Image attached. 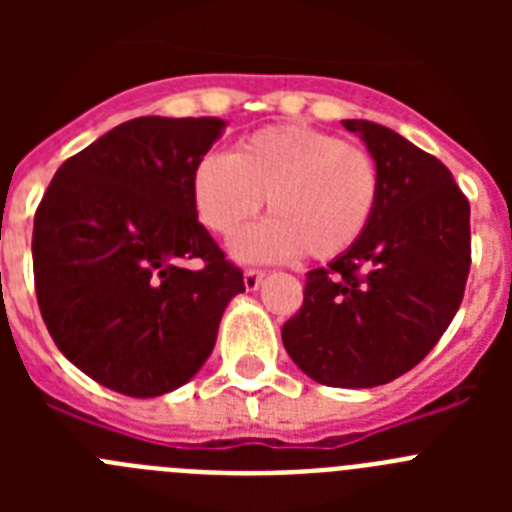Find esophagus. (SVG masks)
<instances>
[{
    "mask_svg": "<svg viewBox=\"0 0 512 512\" xmlns=\"http://www.w3.org/2000/svg\"><path fill=\"white\" fill-rule=\"evenodd\" d=\"M261 282H264V271L248 269L246 274H243V284H246L248 292H256V289L261 287Z\"/></svg>",
    "mask_w": 512,
    "mask_h": 512,
    "instance_id": "34e87169",
    "label": "esophagus"
}]
</instances>
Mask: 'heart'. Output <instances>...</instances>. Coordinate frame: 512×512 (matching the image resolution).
<instances>
[{
	"instance_id": "1",
	"label": "heart",
	"mask_w": 512,
	"mask_h": 512,
	"mask_svg": "<svg viewBox=\"0 0 512 512\" xmlns=\"http://www.w3.org/2000/svg\"><path fill=\"white\" fill-rule=\"evenodd\" d=\"M189 189L200 223L220 238H233L266 197L271 217L233 243L235 259L271 264L305 253L330 261L366 233L382 176L372 153L338 135L271 125L243 138L230 156L202 158Z\"/></svg>"
}]
</instances>
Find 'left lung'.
Returning a JSON list of instances; mask_svg holds the SVG:
<instances>
[{"instance_id":"left-lung-1","label":"left lung","mask_w":512,"mask_h":512,"mask_svg":"<svg viewBox=\"0 0 512 512\" xmlns=\"http://www.w3.org/2000/svg\"><path fill=\"white\" fill-rule=\"evenodd\" d=\"M377 158V212L354 248L307 274L305 302L282 328L310 379L369 390L410 372L464 297L469 202L431 153L369 120H343Z\"/></svg>"}]
</instances>
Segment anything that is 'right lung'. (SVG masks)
<instances>
[{
    "label": "right lung",
    "mask_w": 512,
    "mask_h": 512,
    "mask_svg": "<svg viewBox=\"0 0 512 512\" xmlns=\"http://www.w3.org/2000/svg\"><path fill=\"white\" fill-rule=\"evenodd\" d=\"M228 122L135 117L71 156L33 225L35 292L76 369L128 397L200 372L241 269L200 225L192 174Z\"/></svg>",
    "instance_id": "1"
}]
</instances>
